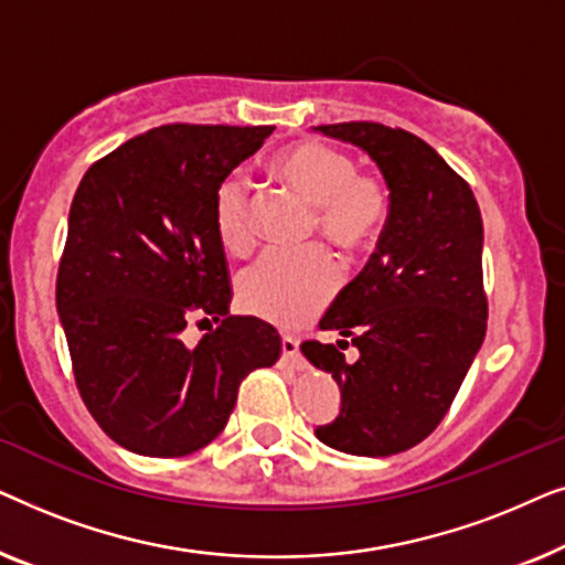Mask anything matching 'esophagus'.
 <instances>
[{"label":"esophagus","instance_id":"esophagus-1","mask_svg":"<svg viewBox=\"0 0 565 565\" xmlns=\"http://www.w3.org/2000/svg\"><path fill=\"white\" fill-rule=\"evenodd\" d=\"M282 358L296 360L298 358V339L290 334H282Z\"/></svg>","mask_w":565,"mask_h":565}]
</instances>
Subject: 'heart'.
<instances>
[{
  "mask_svg": "<svg viewBox=\"0 0 565 565\" xmlns=\"http://www.w3.org/2000/svg\"><path fill=\"white\" fill-rule=\"evenodd\" d=\"M273 172L285 188L313 205L319 228L342 252L367 249L383 234L391 195L381 177L358 172V159L337 146L306 141L282 151ZM213 228L218 244L234 257L254 246L252 192L244 174H226L213 192ZM339 269L321 246L306 252H273L236 277L244 311L277 327H300L334 298Z\"/></svg>",
  "mask_w": 565,
  "mask_h": 565,
  "instance_id": "heart-1",
  "label": "heart"
}]
</instances>
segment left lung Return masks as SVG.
<instances>
[{"label": "left lung", "instance_id": "1", "mask_svg": "<svg viewBox=\"0 0 565 565\" xmlns=\"http://www.w3.org/2000/svg\"><path fill=\"white\" fill-rule=\"evenodd\" d=\"M316 130L365 149L391 190L373 257L319 323L344 339L300 344L342 391V412L316 437L334 450L385 458L437 429L481 350L489 319L483 221L470 184L419 136L370 120ZM347 338L361 350L354 363L343 360Z\"/></svg>", "mask_w": 565, "mask_h": 565}]
</instances>
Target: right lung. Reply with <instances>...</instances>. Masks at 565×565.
<instances>
[{
	"instance_id": "obj_1",
	"label": "right lung",
	"mask_w": 565,
	"mask_h": 565,
	"mask_svg": "<svg viewBox=\"0 0 565 565\" xmlns=\"http://www.w3.org/2000/svg\"><path fill=\"white\" fill-rule=\"evenodd\" d=\"M273 126L169 122L82 177L68 211L56 308L84 406L110 439L149 458L213 443L252 370L273 367L275 327L231 316L213 192ZM207 322L195 348L181 331Z\"/></svg>"
}]
</instances>
